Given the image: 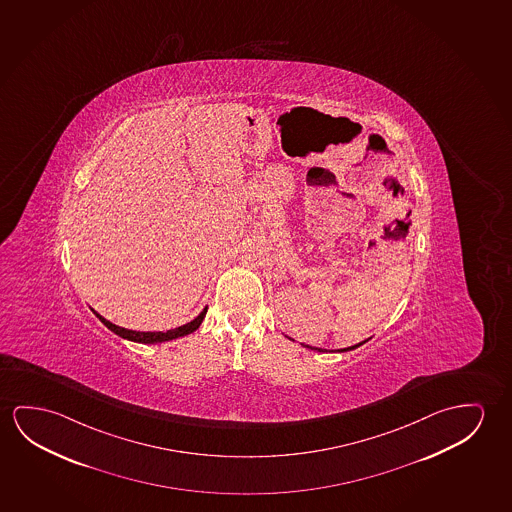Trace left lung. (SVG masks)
Here are the masks:
<instances>
[{"mask_svg": "<svg viewBox=\"0 0 512 512\" xmlns=\"http://www.w3.org/2000/svg\"><path fill=\"white\" fill-rule=\"evenodd\" d=\"M369 340V339H367ZM367 340H363V342H360V344H356V346L351 347H344V349H337V351H331V353H344V351H353V349H356V347L362 346V344H365ZM305 346V344H303ZM308 347V349H314V351H319V353H323V351H326V349H321V347H312V346H305Z\"/></svg>", "mask_w": 512, "mask_h": 512, "instance_id": "1", "label": "left lung"}]
</instances>
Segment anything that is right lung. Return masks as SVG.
<instances>
[{"instance_id": "1", "label": "right lung", "mask_w": 512, "mask_h": 512, "mask_svg": "<svg viewBox=\"0 0 512 512\" xmlns=\"http://www.w3.org/2000/svg\"><path fill=\"white\" fill-rule=\"evenodd\" d=\"M92 312H94L95 317H97L108 330L113 331L115 335L122 337V339L131 340V342H140V344H161V342H170V340L179 339V337H186L189 333L197 331L198 326L204 321L205 314H207V307H205L191 323L182 324L179 328H173V330L168 331L127 330V328H122V326L110 323L108 319H104L103 315L97 314L94 308H92Z\"/></svg>"}]
</instances>
